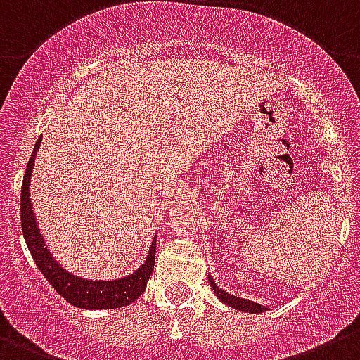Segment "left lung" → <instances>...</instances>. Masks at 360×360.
Instances as JSON below:
<instances>
[{
	"label": "left lung",
	"instance_id": "obj_1",
	"mask_svg": "<svg viewBox=\"0 0 360 360\" xmlns=\"http://www.w3.org/2000/svg\"><path fill=\"white\" fill-rule=\"evenodd\" d=\"M208 283H210L212 290H214L215 295L219 297V300H221V302H224L226 306L233 307V309H237V311H244V313H252V314L265 313L266 311V307L262 306V304L252 302V300H248V299H240V297H235V295H231V293L224 292L222 288H219V286L215 285L214 277L208 276Z\"/></svg>",
	"mask_w": 360,
	"mask_h": 360
}]
</instances>
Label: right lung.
I'll return each mask as SVG.
<instances>
[{
  "instance_id": "1",
  "label": "right lung",
  "mask_w": 360,
  "mask_h": 360,
  "mask_svg": "<svg viewBox=\"0 0 360 360\" xmlns=\"http://www.w3.org/2000/svg\"><path fill=\"white\" fill-rule=\"evenodd\" d=\"M42 139H39L33 148L32 157L28 160V167L24 173L22 189H20V226H22L24 240L28 244L30 252L35 259L37 266L44 274L49 285L67 300L68 304L81 309H116L125 307L134 302L146 288L150 276L153 272L155 263V238L152 242L148 256L145 263L139 266L131 276L120 277V279L109 281H90L84 277L74 276L67 269L60 265L51 255L46 240L40 235L39 222L32 208V198H30V186H32V171L35 164L37 152L40 148Z\"/></svg>"
}]
</instances>
